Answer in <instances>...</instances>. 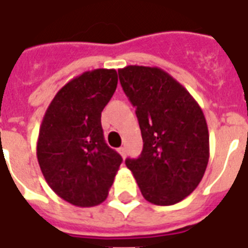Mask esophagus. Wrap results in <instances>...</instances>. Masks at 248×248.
<instances>
[{
  "label": "esophagus",
  "mask_w": 248,
  "mask_h": 248,
  "mask_svg": "<svg viewBox=\"0 0 248 248\" xmlns=\"http://www.w3.org/2000/svg\"><path fill=\"white\" fill-rule=\"evenodd\" d=\"M118 153L122 155V158H124V157H126V148H124V147L118 148Z\"/></svg>",
  "instance_id": "esophagus-1"
}]
</instances>
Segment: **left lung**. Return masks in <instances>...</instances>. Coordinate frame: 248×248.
Instances as JSON below:
<instances>
[{
	"label": "left lung",
	"mask_w": 248,
	"mask_h": 248,
	"mask_svg": "<svg viewBox=\"0 0 248 248\" xmlns=\"http://www.w3.org/2000/svg\"><path fill=\"white\" fill-rule=\"evenodd\" d=\"M120 82L135 107L143 152L126 166L148 202L170 206L202 180L210 157L206 118L184 86L157 67L127 65Z\"/></svg>",
	"instance_id": "left-lung-1"
}]
</instances>
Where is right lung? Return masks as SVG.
Wrapping results in <instances>:
<instances>
[{
	"label": "right lung",
	"mask_w": 248,
	"mask_h": 248,
	"mask_svg": "<svg viewBox=\"0 0 248 248\" xmlns=\"http://www.w3.org/2000/svg\"><path fill=\"white\" fill-rule=\"evenodd\" d=\"M117 82L116 69L77 76L56 93L41 124L37 159L45 180L60 198L78 207L104 202L122 163L101 128V112Z\"/></svg>",
	"instance_id": "obj_1"
}]
</instances>
